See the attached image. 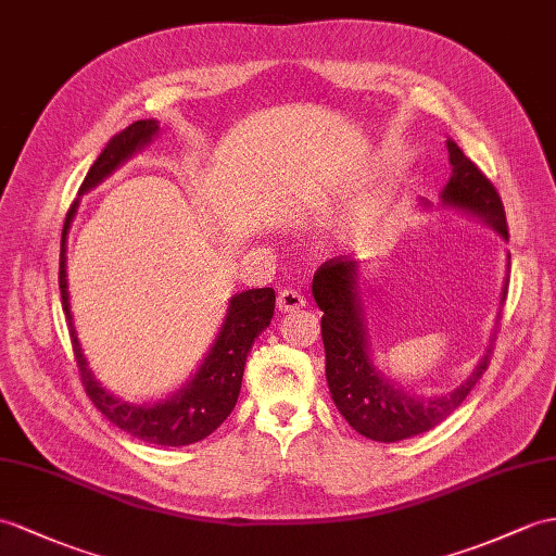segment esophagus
Instances as JSON below:
<instances>
[{
	"label": "esophagus",
	"mask_w": 556,
	"mask_h": 556,
	"mask_svg": "<svg viewBox=\"0 0 556 556\" xmlns=\"http://www.w3.org/2000/svg\"><path fill=\"white\" fill-rule=\"evenodd\" d=\"M302 306H306V296L302 292L290 290V288L278 292V311H282V314H290V311H296Z\"/></svg>",
	"instance_id": "esophagus-1"
}]
</instances>
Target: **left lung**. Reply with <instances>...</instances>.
<instances>
[{"instance_id":"8db88e82","label":"left lung","mask_w":556,"mask_h":556,"mask_svg":"<svg viewBox=\"0 0 556 556\" xmlns=\"http://www.w3.org/2000/svg\"><path fill=\"white\" fill-rule=\"evenodd\" d=\"M445 146H448V160L453 169L448 184L441 191V207L463 212L489 224L507 242L509 236L505 207L495 186L459 151V146L453 139L445 141ZM419 205L425 210L434 207L427 200H419ZM358 280V262L330 260L316 270L314 286H311L314 300L323 311L320 334L330 396L346 422L365 439L394 443L417 437L443 422L467 399L471 387L479 382V377L489 368L493 342L485 349L477 368L455 389L443 391V394L437 396H417L413 391H405L391 382L389 377H384V372L372 361ZM507 282L509 278L503 282L500 302H505L507 296Z\"/></svg>"}]
</instances>
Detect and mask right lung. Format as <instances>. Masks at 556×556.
I'll use <instances>...</instances> for the list:
<instances>
[{
  "instance_id": "add662e5",
  "label": "right lung",
  "mask_w": 556,
  "mask_h": 556,
  "mask_svg": "<svg viewBox=\"0 0 556 556\" xmlns=\"http://www.w3.org/2000/svg\"><path fill=\"white\" fill-rule=\"evenodd\" d=\"M160 131L157 119H137L127 129L108 141V146L97 157V162L89 167L83 186L75 202L67 210L63 236H61V262H59V288L63 311L67 318V328H71V342L77 358L79 375H83V384L87 389V396L93 405L111 419L115 427L127 431L134 439H141L146 443L155 445H188L210 437L212 431L219 427L224 419L231 415L236 408V401L240 394L242 372H245V363L250 356V349L256 337H260L270 318H274L276 308V292L274 288H260V290H245L233 294L228 300V308L219 332H216L214 342L205 358L200 361L195 375L188 380L181 389H176L172 396L157 403H129L108 391L93 372L89 370V363L85 358L83 344L73 323L71 314V292H67V233H71L73 219L79 207V200L91 188H97L103 179H108L117 167L137 155L141 148L151 143Z\"/></svg>"
}]
</instances>
